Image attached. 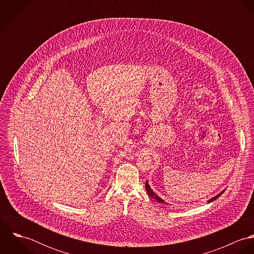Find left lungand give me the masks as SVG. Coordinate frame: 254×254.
Segmentation results:
<instances>
[{"label":"left lung","mask_w":254,"mask_h":254,"mask_svg":"<svg viewBox=\"0 0 254 254\" xmlns=\"http://www.w3.org/2000/svg\"><path fill=\"white\" fill-rule=\"evenodd\" d=\"M145 190H146V192L148 193V195H149L151 198H154V199H155V200H157L159 203L168 204L167 202H165V201H164L162 198H160V197H159V196H158V195H157V194H156V193H155V192H154V191L151 190V188L149 187V185H148V182L147 181L145 182ZM224 191H225V190H222L220 193H218L217 195H215V196H213L212 198H210V199H209L207 202H208V203H210V202L214 201L215 199H217L218 197H219V196H220V195H221V194H222Z\"/></svg>","instance_id":"1"}]
</instances>
